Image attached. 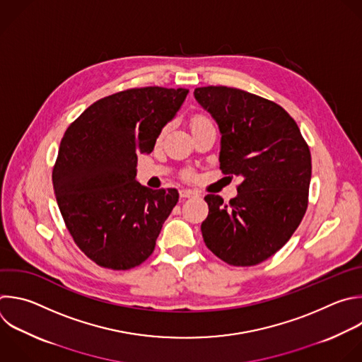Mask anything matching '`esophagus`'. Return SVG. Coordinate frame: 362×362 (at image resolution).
Segmentation results:
<instances>
[{"mask_svg":"<svg viewBox=\"0 0 362 362\" xmlns=\"http://www.w3.org/2000/svg\"><path fill=\"white\" fill-rule=\"evenodd\" d=\"M179 194H180V197H193V196H197V192L190 190V189H182L179 192Z\"/></svg>","mask_w":362,"mask_h":362,"instance_id":"34e87169","label":"esophagus"}]
</instances>
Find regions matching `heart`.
Segmentation results:
<instances>
[{
	"mask_svg": "<svg viewBox=\"0 0 362 362\" xmlns=\"http://www.w3.org/2000/svg\"><path fill=\"white\" fill-rule=\"evenodd\" d=\"M206 122H209V119H207L206 116H203V115H194V116L192 117V120H190L192 128L199 127V125H203V124H206ZM165 132H166V128H163V129L160 131V134H159L158 139H162V136L165 135ZM187 176H189V175H187Z\"/></svg>",
	"mask_w": 362,
	"mask_h": 362,
	"instance_id": "heart-1",
	"label": "heart"
}]
</instances>
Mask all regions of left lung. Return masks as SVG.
<instances>
[{
    "mask_svg": "<svg viewBox=\"0 0 362 362\" xmlns=\"http://www.w3.org/2000/svg\"><path fill=\"white\" fill-rule=\"evenodd\" d=\"M194 98L218 125L221 172L242 177L228 203L217 194L204 197L203 240L230 266H256L288 242L305 214L310 148L296 120L273 100L227 86L196 88Z\"/></svg>",
    "mask_w": 362,
    "mask_h": 362,
    "instance_id": "8db88e82",
    "label": "left lung"
}]
</instances>
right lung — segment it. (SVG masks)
I'll list each match as a JSON object with an SVG mask.
<instances>
[{
    "mask_svg": "<svg viewBox=\"0 0 362 362\" xmlns=\"http://www.w3.org/2000/svg\"><path fill=\"white\" fill-rule=\"evenodd\" d=\"M189 89L132 88L86 107L66 129L52 170L57 203L75 245L98 266L129 270L155 250L176 189L136 182L139 153H151Z\"/></svg>",
    "mask_w": 362,
    "mask_h": 362,
    "instance_id": "add662e5",
    "label": "right lung"
}]
</instances>
